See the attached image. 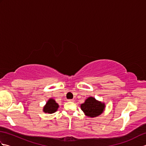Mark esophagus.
<instances>
[{
    "label": "esophagus",
    "instance_id": "obj_1",
    "mask_svg": "<svg viewBox=\"0 0 146 146\" xmlns=\"http://www.w3.org/2000/svg\"><path fill=\"white\" fill-rule=\"evenodd\" d=\"M67 101H68V102H73V99H68V100H67Z\"/></svg>",
    "mask_w": 146,
    "mask_h": 146
}]
</instances>
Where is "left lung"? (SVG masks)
<instances>
[{
  "label": "left lung",
  "mask_w": 146,
  "mask_h": 146,
  "mask_svg": "<svg viewBox=\"0 0 146 146\" xmlns=\"http://www.w3.org/2000/svg\"><path fill=\"white\" fill-rule=\"evenodd\" d=\"M105 108V104L95 100L93 97H89L85 103L81 105V109L86 115L90 117H95L100 115Z\"/></svg>",
  "instance_id": "obj_1"
}]
</instances>
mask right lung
<instances>
[{"mask_svg":"<svg viewBox=\"0 0 146 146\" xmlns=\"http://www.w3.org/2000/svg\"><path fill=\"white\" fill-rule=\"evenodd\" d=\"M58 107L59 105L57 103H56L55 100L51 98L48 101L47 103H46V105L44 107L43 111H44L45 113H52L55 112L56 111H57Z\"/></svg>","mask_w":146,"mask_h":146,"instance_id":"right-lung-1","label":"right lung"}]
</instances>
